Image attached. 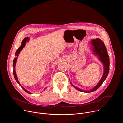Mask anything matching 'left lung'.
<instances>
[{"label":"left lung","mask_w":123,"mask_h":123,"mask_svg":"<svg viewBox=\"0 0 123 123\" xmlns=\"http://www.w3.org/2000/svg\"><path fill=\"white\" fill-rule=\"evenodd\" d=\"M90 44L92 45V50L93 54L97 57L103 65V74L102 77L97 84L90 90L86 91L81 89L76 86H74L70 81V83L77 90L86 93H89L97 90L101 86L104 81L107 78L110 69V58L108 55L106 47H105L104 42L99 38L92 39Z\"/></svg>","instance_id":"obj_1"}]
</instances>
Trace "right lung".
I'll return each mask as SVG.
<instances>
[{
  "label": "right lung",
  "mask_w": 123,
  "mask_h": 123,
  "mask_svg": "<svg viewBox=\"0 0 123 123\" xmlns=\"http://www.w3.org/2000/svg\"><path fill=\"white\" fill-rule=\"evenodd\" d=\"M29 37H25V38L22 40V42H21V45L20 47L18 49H17V50L16 51V52H15V57H14V59H13V75H14V78H15V80H16V82L20 85V86L22 87V88L26 92H27L28 93L32 94V93H31V92H30L29 91H27L26 89H25L24 88V87H23L22 86V85L20 84V83H19V81H18V78H17V75H16V72H15V66H16V64L17 58V57H18V55H19V54H20V51L22 50V49H23V48L25 46V45H26V43L27 42L29 41ZM46 89V88H45L44 90H45Z\"/></svg>",
  "instance_id": "1"
}]
</instances>
